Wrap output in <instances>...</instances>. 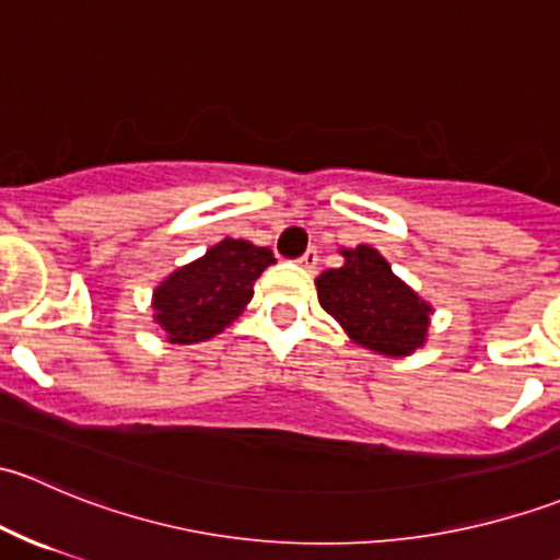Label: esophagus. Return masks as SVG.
Listing matches in <instances>:
<instances>
[{"label": "esophagus", "mask_w": 560, "mask_h": 560, "mask_svg": "<svg viewBox=\"0 0 560 560\" xmlns=\"http://www.w3.org/2000/svg\"><path fill=\"white\" fill-rule=\"evenodd\" d=\"M298 262H301V268L314 270V268H316V262H319V254H316V248H308V252L303 254V257L298 259Z\"/></svg>", "instance_id": "34e87169"}]
</instances>
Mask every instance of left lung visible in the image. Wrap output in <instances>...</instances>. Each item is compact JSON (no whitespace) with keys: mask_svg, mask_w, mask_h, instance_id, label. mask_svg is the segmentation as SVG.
Listing matches in <instances>:
<instances>
[{"mask_svg":"<svg viewBox=\"0 0 560 560\" xmlns=\"http://www.w3.org/2000/svg\"><path fill=\"white\" fill-rule=\"evenodd\" d=\"M343 265L316 279V295L354 343L406 358L425 343L433 308L393 273L376 248H341Z\"/></svg>","mask_w":560,"mask_h":560,"instance_id":"left-lung-1","label":"left lung"}]
</instances>
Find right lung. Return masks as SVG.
Returning a JSON list of instances; mask_svg holds the SVG:
<instances>
[{
    "instance_id": "1",
    "label": "right lung",
    "mask_w": 560,
    "mask_h": 560,
    "mask_svg": "<svg viewBox=\"0 0 560 560\" xmlns=\"http://www.w3.org/2000/svg\"><path fill=\"white\" fill-rule=\"evenodd\" d=\"M276 262L268 246L224 238L200 259L173 270L154 290V319L171 343L208 341L238 319L254 281Z\"/></svg>"
}]
</instances>
